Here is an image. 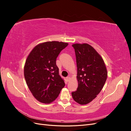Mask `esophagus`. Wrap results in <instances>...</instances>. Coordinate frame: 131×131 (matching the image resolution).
Segmentation results:
<instances>
[{
	"label": "esophagus",
	"mask_w": 131,
	"mask_h": 131,
	"mask_svg": "<svg viewBox=\"0 0 131 131\" xmlns=\"http://www.w3.org/2000/svg\"><path fill=\"white\" fill-rule=\"evenodd\" d=\"M66 79H67V81H69V80H70V78L69 77H67Z\"/></svg>",
	"instance_id": "obj_1"
}]
</instances>
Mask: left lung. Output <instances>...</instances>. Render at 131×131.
<instances>
[{
	"instance_id": "obj_1",
	"label": "left lung",
	"mask_w": 131,
	"mask_h": 131,
	"mask_svg": "<svg viewBox=\"0 0 131 131\" xmlns=\"http://www.w3.org/2000/svg\"><path fill=\"white\" fill-rule=\"evenodd\" d=\"M77 65V90L72 92L74 100L85 105L97 97L103 88L107 78V70L103 59L88 43L72 45Z\"/></svg>"
}]
</instances>
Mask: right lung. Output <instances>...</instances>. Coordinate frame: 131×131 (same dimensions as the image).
<instances>
[{"instance_id": "right-lung-1", "label": "right lung", "mask_w": 131, "mask_h": 131, "mask_svg": "<svg viewBox=\"0 0 131 131\" xmlns=\"http://www.w3.org/2000/svg\"><path fill=\"white\" fill-rule=\"evenodd\" d=\"M68 45L56 41L39 43L27 57L24 67L27 85L33 96L42 103L54 101L65 86L56 61Z\"/></svg>"}]
</instances>
